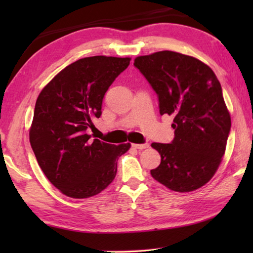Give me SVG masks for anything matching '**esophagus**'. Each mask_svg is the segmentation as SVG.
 <instances>
[{
  "mask_svg": "<svg viewBox=\"0 0 253 253\" xmlns=\"http://www.w3.org/2000/svg\"><path fill=\"white\" fill-rule=\"evenodd\" d=\"M131 146L136 149H144V148H147L149 145L148 144H132Z\"/></svg>",
  "mask_w": 253,
  "mask_h": 253,
  "instance_id": "esophagus-1",
  "label": "esophagus"
}]
</instances>
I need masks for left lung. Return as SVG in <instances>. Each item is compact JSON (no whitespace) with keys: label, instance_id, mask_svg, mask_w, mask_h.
Listing matches in <instances>:
<instances>
[{"label":"left lung","instance_id":"1","mask_svg":"<svg viewBox=\"0 0 253 253\" xmlns=\"http://www.w3.org/2000/svg\"><path fill=\"white\" fill-rule=\"evenodd\" d=\"M134 66L157 93L160 114L174 117L172 143L152 144L161 154L152 176L175 192L198 190L215 174L231 129L220 81L202 61L174 51L137 57Z\"/></svg>","mask_w":253,"mask_h":253}]
</instances>
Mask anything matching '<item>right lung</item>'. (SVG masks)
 <instances>
[{
  "instance_id": "right-lung-1",
  "label": "right lung",
  "mask_w": 253,
  "mask_h": 253,
  "mask_svg": "<svg viewBox=\"0 0 253 253\" xmlns=\"http://www.w3.org/2000/svg\"><path fill=\"white\" fill-rule=\"evenodd\" d=\"M130 58L95 55L77 60L42 89L36 102L30 143L42 172L69 198L87 199L114 181L117 162L130 144L92 139L106 91Z\"/></svg>"
}]
</instances>
